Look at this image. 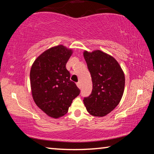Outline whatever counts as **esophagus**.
Wrapping results in <instances>:
<instances>
[{
	"label": "esophagus",
	"instance_id": "obj_1",
	"mask_svg": "<svg viewBox=\"0 0 154 154\" xmlns=\"http://www.w3.org/2000/svg\"><path fill=\"white\" fill-rule=\"evenodd\" d=\"M76 84H77V87L79 88H82V85H81V83L79 82H77V83H76Z\"/></svg>",
	"mask_w": 154,
	"mask_h": 154
}]
</instances>
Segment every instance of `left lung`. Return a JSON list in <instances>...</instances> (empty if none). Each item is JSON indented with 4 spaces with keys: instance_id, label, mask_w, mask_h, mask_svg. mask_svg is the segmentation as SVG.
<instances>
[{
    "instance_id": "obj_1",
    "label": "left lung",
    "mask_w": 154,
    "mask_h": 154,
    "mask_svg": "<svg viewBox=\"0 0 154 154\" xmlns=\"http://www.w3.org/2000/svg\"><path fill=\"white\" fill-rule=\"evenodd\" d=\"M92 81L91 94L83 99L88 113L103 117L118 106L124 94L125 77L113 57L100 50L83 52Z\"/></svg>"
}]
</instances>
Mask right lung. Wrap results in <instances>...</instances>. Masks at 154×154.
Returning <instances> with one entry per match:
<instances>
[{"instance_id": "add662e5", "label": "right lung", "mask_w": 154, "mask_h": 154, "mask_svg": "<svg viewBox=\"0 0 154 154\" xmlns=\"http://www.w3.org/2000/svg\"><path fill=\"white\" fill-rule=\"evenodd\" d=\"M72 51L63 45L53 47L41 54L31 67L30 79L36 105L49 117L66 114L80 90L70 79L66 62Z\"/></svg>"}]
</instances>
